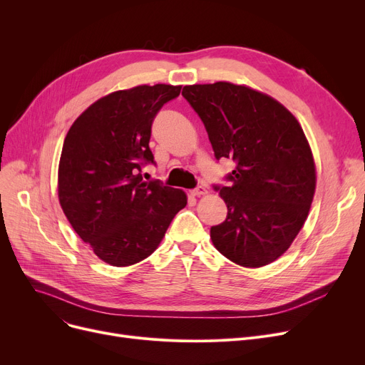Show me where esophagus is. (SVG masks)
<instances>
[{
  "label": "esophagus",
  "instance_id": "1",
  "mask_svg": "<svg viewBox=\"0 0 365 365\" xmlns=\"http://www.w3.org/2000/svg\"><path fill=\"white\" fill-rule=\"evenodd\" d=\"M190 194H192L194 197H201V195H205V194H207V187H205V186H197L195 189L190 190Z\"/></svg>",
  "mask_w": 365,
  "mask_h": 365
}]
</instances>
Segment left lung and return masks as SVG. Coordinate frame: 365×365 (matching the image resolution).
Segmentation results:
<instances>
[{
    "mask_svg": "<svg viewBox=\"0 0 365 365\" xmlns=\"http://www.w3.org/2000/svg\"><path fill=\"white\" fill-rule=\"evenodd\" d=\"M182 96L204 123L216 160L235 163L231 185H215L227 216L210 238L244 267L272 263L297 237L315 194V163L299 121L271 96L226 81L185 86Z\"/></svg>",
    "mask_w": 365,
    "mask_h": 365,
    "instance_id": "left-lung-1",
    "label": "left lung"
}]
</instances>
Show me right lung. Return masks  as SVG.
Wrapping results in <instances>:
<instances>
[{"label":"right lung","mask_w":365,"mask_h":365,"mask_svg":"<svg viewBox=\"0 0 365 365\" xmlns=\"http://www.w3.org/2000/svg\"><path fill=\"white\" fill-rule=\"evenodd\" d=\"M180 86L113 91L71 125L59 163V201L73 231L112 266H130L157 250L173 217L186 205L180 189L143 182L155 164L150 127Z\"/></svg>","instance_id":"1"}]
</instances>
